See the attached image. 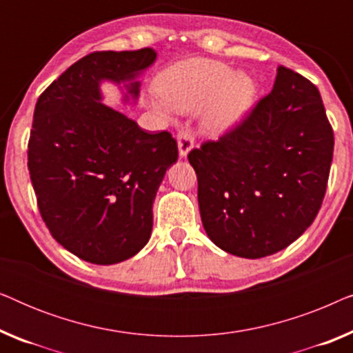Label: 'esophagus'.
I'll return each mask as SVG.
<instances>
[{"mask_svg": "<svg viewBox=\"0 0 353 353\" xmlns=\"http://www.w3.org/2000/svg\"><path fill=\"white\" fill-rule=\"evenodd\" d=\"M176 143H178V151H180L181 157H186L188 152L191 151L194 146V138L188 130H180L176 134Z\"/></svg>", "mask_w": 353, "mask_h": 353, "instance_id": "obj_1", "label": "esophagus"}]
</instances>
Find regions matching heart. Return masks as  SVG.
Returning a JSON list of instances; mask_svg holds the SVG:
<instances>
[{"mask_svg": "<svg viewBox=\"0 0 353 353\" xmlns=\"http://www.w3.org/2000/svg\"><path fill=\"white\" fill-rule=\"evenodd\" d=\"M162 101L154 103L163 117L173 110L192 112L209 103L204 115L205 127L221 133L243 120L255 101V85L250 77L233 72L220 61L194 57L176 62L163 70L156 81Z\"/></svg>", "mask_w": 353, "mask_h": 353, "instance_id": "b5f03b06", "label": "heart"}]
</instances>
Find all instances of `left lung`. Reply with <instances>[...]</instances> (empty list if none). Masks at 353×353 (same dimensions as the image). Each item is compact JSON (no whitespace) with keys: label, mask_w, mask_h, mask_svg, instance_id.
Wrapping results in <instances>:
<instances>
[{"label":"left lung","mask_w":353,"mask_h":353,"mask_svg":"<svg viewBox=\"0 0 353 353\" xmlns=\"http://www.w3.org/2000/svg\"><path fill=\"white\" fill-rule=\"evenodd\" d=\"M332 151L320 91L278 65L273 90L238 125L188 154L207 236L244 259L288 248L320 210Z\"/></svg>","instance_id":"8db88e82"}]
</instances>
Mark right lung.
I'll return each mask as SVG.
<instances>
[{"instance_id":"add662e5","label":"right lung","mask_w":353,"mask_h":353,"mask_svg":"<svg viewBox=\"0 0 353 353\" xmlns=\"http://www.w3.org/2000/svg\"><path fill=\"white\" fill-rule=\"evenodd\" d=\"M156 51H94L72 64L37 101L28 172L41 219L57 243L96 265L123 262L151 238L152 202L178 159L168 132L151 133L101 103L99 83L130 81Z\"/></svg>"}]
</instances>
